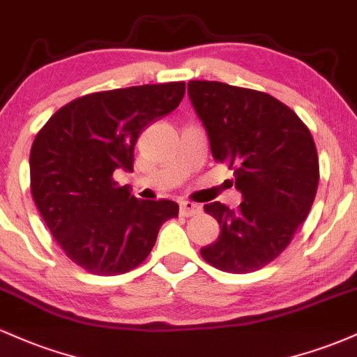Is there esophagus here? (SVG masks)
<instances>
[{
    "instance_id": "obj_1",
    "label": "esophagus",
    "mask_w": 357,
    "mask_h": 357,
    "mask_svg": "<svg viewBox=\"0 0 357 357\" xmlns=\"http://www.w3.org/2000/svg\"><path fill=\"white\" fill-rule=\"evenodd\" d=\"M199 211H202V208L191 202H181V204H179V213H181L183 216H192Z\"/></svg>"
}]
</instances>
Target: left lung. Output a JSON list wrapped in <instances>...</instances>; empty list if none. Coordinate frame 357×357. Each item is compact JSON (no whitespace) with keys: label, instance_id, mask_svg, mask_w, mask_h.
Instances as JSON below:
<instances>
[{"label":"left lung","instance_id":"left-lung-1","mask_svg":"<svg viewBox=\"0 0 357 357\" xmlns=\"http://www.w3.org/2000/svg\"><path fill=\"white\" fill-rule=\"evenodd\" d=\"M188 93L213 158L230 165L243 196L236 210L204 204L220 236L202 248V257L223 272H255L289 247L312 206L319 184L312 134L292 109L265 92L191 80Z\"/></svg>","mask_w":357,"mask_h":357}]
</instances>
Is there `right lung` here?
Segmentation results:
<instances>
[{
    "instance_id": "add662e5",
    "label": "right lung",
    "mask_w": 357,
    "mask_h": 357,
    "mask_svg": "<svg viewBox=\"0 0 357 357\" xmlns=\"http://www.w3.org/2000/svg\"><path fill=\"white\" fill-rule=\"evenodd\" d=\"M184 89V82H169L89 93L56 110L36 134L31 196L65 255L87 272L136 268L161 225L178 216V203L137 199L112 176L132 171L139 134L173 112Z\"/></svg>"
}]
</instances>
